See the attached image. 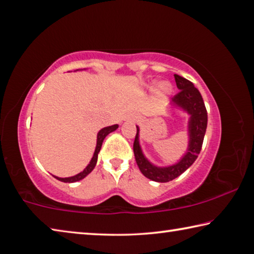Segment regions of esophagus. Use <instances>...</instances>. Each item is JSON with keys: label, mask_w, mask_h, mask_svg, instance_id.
<instances>
[{"label": "esophagus", "mask_w": 254, "mask_h": 254, "mask_svg": "<svg viewBox=\"0 0 254 254\" xmlns=\"http://www.w3.org/2000/svg\"><path fill=\"white\" fill-rule=\"evenodd\" d=\"M131 121H135V118H131Z\"/></svg>", "instance_id": "obj_1"}]
</instances>
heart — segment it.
Masks as SVG:
<instances>
[{
	"mask_svg": "<svg viewBox=\"0 0 254 254\" xmlns=\"http://www.w3.org/2000/svg\"><path fill=\"white\" fill-rule=\"evenodd\" d=\"M171 91H173V87H171V85H170V83H168V81H161V83L159 84L157 87V93L159 96L169 95Z\"/></svg>",
	"mask_w": 254,
	"mask_h": 254,
	"instance_id": "1",
	"label": "heart"
}]
</instances>
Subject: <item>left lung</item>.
Here are the masks:
<instances>
[{"label":"left lung","instance_id":"8db88e82","mask_svg":"<svg viewBox=\"0 0 254 254\" xmlns=\"http://www.w3.org/2000/svg\"><path fill=\"white\" fill-rule=\"evenodd\" d=\"M179 93L170 101L169 109L184 112L189 119L187 121V148L178 161L168 166H158L150 161L140 144V127L136 126V135L133 143V152L137 167L144 177L157 183H168L185 173L198 157L203 144L206 127H207V112L203 97L191 81L179 75H175Z\"/></svg>","mask_w":254,"mask_h":254}]
</instances>
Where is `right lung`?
I'll use <instances>...</instances> for the list:
<instances>
[{
    "instance_id": "add662e5",
    "label": "right lung",
    "mask_w": 254,
    "mask_h": 254,
    "mask_svg": "<svg viewBox=\"0 0 254 254\" xmlns=\"http://www.w3.org/2000/svg\"><path fill=\"white\" fill-rule=\"evenodd\" d=\"M77 70H85V69H77ZM119 127V124H114V126H111V127H103L102 130L98 131L97 133V136H96V147H95V151H94L93 157L91 159V161L87 166H86V168L80 171L79 174H77L75 176H71V177H65V178H62V177H57V176H54L56 179L60 180V182L63 183H76V182H79V180L84 179L86 176H88L89 174L92 173L93 169L95 168L96 166V162H97V158H98V153H100V150L102 148V144H103V141L106 137V135H109L111 132H113L117 130Z\"/></svg>"
}]
</instances>
